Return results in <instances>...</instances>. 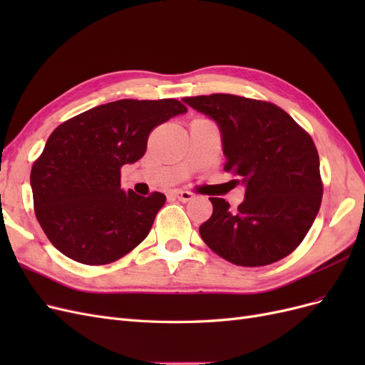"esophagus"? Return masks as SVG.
<instances>
[{"label": "esophagus", "instance_id": "esophagus-1", "mask_svg": "<svg viewBox=\"0 0 365 365\" xmlns=\"http://www.w3.org/2000/svg\"><path fill=\"white\" fill-rule=\"evenodd\" d=\"M173 196L176 197V200H180L182 202H187V201H192L195 195L190 193V192H185V190H175L173 192Z\"/></svg>", "mask_w": 365, "mask_h": 365}]
</instances>
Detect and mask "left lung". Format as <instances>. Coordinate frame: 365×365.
Returning <instances> with one entry per match:
<instances>
[{"instance_id": "obj_1", "label": "left lung", "mask_w": 365, "mask_h": 365, "mask_svg": "<svg viewBox=\"0 0 365 365\" xmlns=\"http://www.w3.org/2000/svg\"><path fill=\"white\" fill-rule=\"evenodd\" d=\"M182 101L216 121L227 158L224 170L247 187L235 212L222 197H210L213 215L200 227L207 247L239 267H264L289 256L322 205L312 137L271 102L233 94Z\"/></svg>"}]
</instances>
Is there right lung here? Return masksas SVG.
<instances>
[{"label": "right lung", "mask_w": 365, "mask_h": 365, "mask_svg": "<svg viewBox=\"0 0 365 365\" xmlns=\"http://www.w3.org/2000/svg\"><path fill=\"white\" fill-rule=\"evenodd\" d=\"M184 113L176 98H123L51 132L30 184L36 219L54 247L79 263L108 264L146 239L165 196L123 190L120 169L145 155L152 129Z\"/></svg>", "instance_id": "1"}]
</instances>
